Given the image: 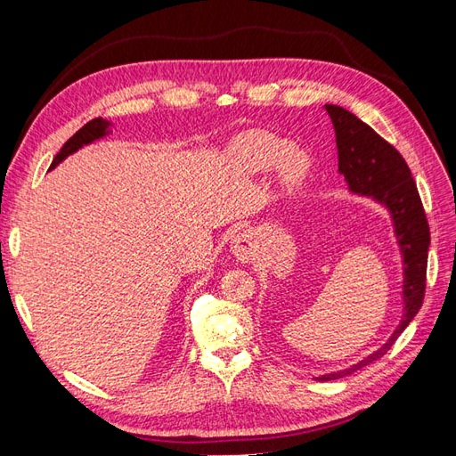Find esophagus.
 Listing matches in <instances>:
<instances>
[{
    "instance_id": "obj_1",
    "label": "esophagus",
    "mask_w": 456,
    "mask_h": 456,
    "mask_svg": "<svg viewBox=\"0 0 456 456\" xmlns=\"http://www.w3.org/2000/svg\"><path fill=\"white\" fill-rule=\"evenodd\" d=\"M255 251H256V247H255V241H253L249 233H241V236L233 238L232 253L236 255L240 260L249 262L255 256Z\"/></svg>"
}]
</instances>
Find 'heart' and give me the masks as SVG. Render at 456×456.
<instances>
[{
	"mask_svg": "<svg viewBox=\"0 0 456 456\" xmlns=\"http://www.w3.org/2000/svg\"><path fill=\"white\" fill-rule=\"evenodd\" d=\"M233 154L253 173L268 171L273 165H278L280 178L289 188L298 186L310 171V158L305 151L270 131L243 134L233 146Z\"/></svg>",
	"mask_w": 456,
	"mask_h": 456,
	"instance_id": "obj_1",
	"label": "heart"
}]
</instances>
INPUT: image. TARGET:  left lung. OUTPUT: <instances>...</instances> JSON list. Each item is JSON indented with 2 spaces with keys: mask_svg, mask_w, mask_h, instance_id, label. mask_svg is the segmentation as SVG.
Instances as JSON below:
<instances>
[{
  "mask_svg": "<svg viewBox=\"0 0 456 456\" xmlns=\"http://www.w3.org/2000/svg\"><path fill=\"white\" fill-rule=\"evenodd\" d=\"M325 110L330 121H333L337 134L338 171L346 178L350 190L355 194L370 196L372 200L388 207V211L392 213L397 243L402 247L405 265V312L402 323L380 350L370 354L363 362L352 365L350 369L320 377L323 382L352 375L354 370L379 360L392 348L395 338L403 333L405 327L422 306L426 291L428 247H430V226H428L417 183L412 181L411 169L403 156L348 110L335 104H325Z\"/></svg>",
  "mask_w": 456,
  "mask_h": 456,
  "instance_id": "1",
  "label": "left lung"
}]
</instances>
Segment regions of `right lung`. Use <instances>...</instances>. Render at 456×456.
<instances>
[{"label": "right lung", "instance_id": "right-lung-1", "mask_svg": "<svg viewBox=\"0 0 456 456\" xmlns=\"http://www.w3.org/2000/svg\"><path fill=\"white\" fill-rule=\"evenodd\" d=\"M108 127H110V121H106V119H102V118H94V119H91L89 123H86L84 127H81L76 134H72L70 139H68V141L64 142V146L61 148L59 154L54 156V159H53L49 169L57 167V165H59L64 158L74 154V151L79 150L81 146H86V144H89V142H93V141H96V139H101V136H104V134L108 133Z\"/></svg>", "mask_w": 456, "mask_h": 456}]
</instances>
